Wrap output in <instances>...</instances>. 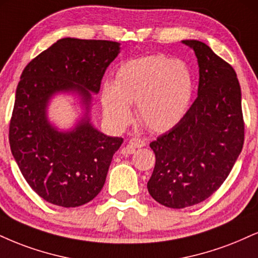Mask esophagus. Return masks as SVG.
Listing matches in <instances>:
<instances>
[{
  "mask_svg": "<svg viewBox=\"0 0 258 258\" xmlns=\"http://www.w3.org/2000/svg\"><path fill=\"white\" fill-rule=\"evenodd\" d=\"M128 145L133 149H138V148H143L145 145V142L141 138H131L128 141Z\"/></svg>",
  "mask_w": 258,
  "mask_h": 258,
  "instance_id": "34e87169",
  "label": "esophagus"
}]
</instances>
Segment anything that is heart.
Wrapping results in <instances>:
<instances>
[{
  "label": "heart",
  "instance_id": "obj_1",
  "mask_svg": "<svg viewBox=\"0 0 258 258\" xmlns=\"http://www.w3.org/2000/svg\"><path fill=\"white\" fill-rule=\"evenodd\" d=\"M194 90V74L184 61L151 55L123 63L114 83L103 85L102 104L105 116L116 127L131 121L130 104H137L143 125L164 132L185 116Z\"/></svg>",
  "mask_w": 258,
  "mask_h": 258
}]
</instances>
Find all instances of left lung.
Listing matches in <instances>:
<instances>
[{
	"instance_id": "left-lung-1",
	"label": "left lung",
	"mask_w": 258,
	"mask_h": 258,
	"mask_svg": "<svg viewBox=\"0 0 258 258\" xmlns=\"http://www.w3.org/2000/svg\"><path fill=\"white\" fill-rule=\"evenodd\" d=\"M200 67L198 96L176 125L150 143L156 163L148 191L173 209L206 201L227 178L244 144L237 74L206 43L182 40Z\"/></svg>"
}]
</instances>
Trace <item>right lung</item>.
Here are the masks:
<instances>
[{
	"mask_svg": "<svg viewBox=\"0 0 258 258\" xmlns=\"http://www.w3.org/2000/svg\"><path fill=\"white\" fill-rule=\"evenodd\" d=\"M119 52L117 42L67 37L40 52L21 73L9 144L27 184L49 203L83 206L103 187L123 139L98 131L90 111L92 94H98L105 70ZM58 93L77 95L84 110L67 132H60L47 117V105Z\"/></svg>",
	"mask_w": 258,
	"mask_h": 258,
	"instance_id": "right-lung-1",
	"label": "right lung"
}]
</instances>
